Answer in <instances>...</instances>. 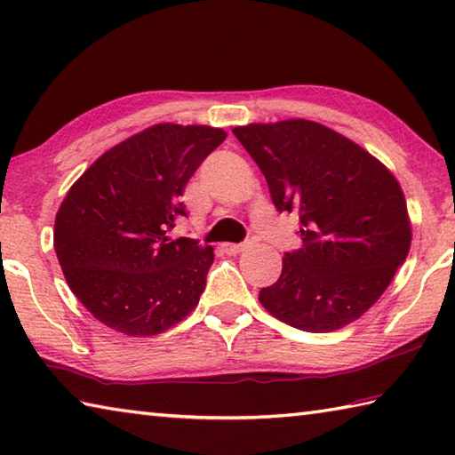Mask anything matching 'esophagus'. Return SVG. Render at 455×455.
<instances>
[{
    "label": "esophagus",
    "mask_w": 455,
    "mask_h": 455,
    "mask_svg": "<svg viewBox=\"0 0 455 455\" xmlns=\"http://www.w3.org/2000/svg\"><path fill=\"white\" fill-rule=\"evenodd\" d=\"M244 249H246L244 243H238V244L225 243V244H222V251H225L227 254H241Z\"/></svg>",
    "instance_id": "obj_1"
}]
</instances>
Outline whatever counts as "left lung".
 <instances>
[{"instance_id": "1", "label": "left lung", "mask_w": 455, "mask_h": 455, "mask_svg": "<svg viewBox=\"0 0 455 455\" xmlns=\"http://www.w3.org/2000/svg\"><path fill=\"white\" fill-rule=\"evenodd\" d=\"M276 209L299 211L302 249L259 300L304 332L358 320L406 260L411 230L398 180L350 139L320 123L288 119L235 127Z\"/></svg>"}]
</instances>
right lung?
<instances>
[{
  "instance_id": "right-lung-1",
  "label": "right lung",
  "mask_w": 455,
  "mask_h": 455,
  "mask_svg": "<svg viewBox=\"0 0 455 455\" xmlns=\"http://www.w3.org/2000/svg\"><path fill=\"white\" fill-rule=\"evenodd\" d=\"M222 129L161 123L103 153L69 188L53 246L79 302L117 332L161 334L196 304L211 246L169 233L187 217L183 195Z\"/></svg>"
}]
</instances>
